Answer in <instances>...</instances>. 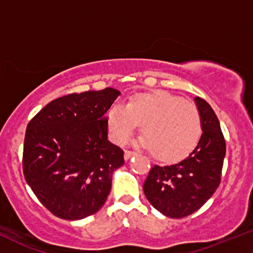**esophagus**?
Returning a JSON list of instances; mask_svg holds the SVG:
<instances>
[{
	"label": "esophagus",
	"mask_w": 253,
	"mask_h": 253,
	"mask_svg": "<svg viewBox=\"0 0 253 253\" xmlns=\"http://www.w3.org/2000/svg\"><path fill=\"white\" fill-rule=\"evenodd\" d=\"M136 153L135 152H132V150H125V154H124V158L125 160H129L132 156L135 155Z\"/></svg>",
	"instance_id": "1"
}]
</instances>
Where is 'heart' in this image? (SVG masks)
Here are the masks:
<instances>
[{"label": "heart", "mask_w": 253, "mask_h": 253, "mask_svg": "<svg viewBox=\"0 0 253 253\" xmlns=\"http://www.w3.org/2000/svg\"><path fill=\"white\" fill-rule=\"evenodd\" d=\"M107 129L114 142L128 141L142 124L140 142L164 162H176L190 154L202 135L198 108L164 89L130 95L126 106L113 105L107 112Z\"/></svg>", "instance_id": "heart-1"}]
</instances>
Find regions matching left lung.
Segmentation results:
<instances>
[{"label":"left lung","instance_id":"1","mask_svg":"<svg viewBox=\"0 0 253 253\" xmlns=\"http://www.w3.org/2000/svg\"><path fill=\"white\" fill-rule=\"evenodd\" d=\"M202 135L187 159L171 166H154L149 170L143 193L149 203L170 218L197 211L220 183L225 156V140L215 112L200 97L195 98Z\"/></svg>","mask_w":253,"mask_h":253}]
</instances>
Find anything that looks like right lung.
I'll use <instances>...</instances> for the list:
<instances>
[{"mask_svg":"<svg viewBox=\"0 0 253 253\" xmlns=\"http://www.w3.org/2000/svg\"><path fill=\"white\" fill-rule=\"evenodd\" d=\"M120 92L106 87L55 99L29 121L23 174L53 215L76 220L93 215L111 191L124 150L107 140L106 113Z\"/></svg>","mask_w":253,"mask_h":253,"instance_id":"obj_1","label":"right lung"}]
</instances>
